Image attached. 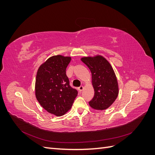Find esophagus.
I'll use <instances>...</instances> for the list:
<instances>
[{"label": "esophagus", "instance_id": "34e87169", "mask_svg": "<svg viewBox=\"0 0 155 155\" xmlns=\"http://www.w3.org/2000/svg\"><path fill=\"white\" fill-rule=\"evenodd\" d=\"M78 89H79V91L81 92V91L83 90V86H80V87H79L78 88Z\"/></svg>", "mask_w": 155, "mask_h": 155}]
</instances>
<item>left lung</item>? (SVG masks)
I'll list each match as a JSON object with an SVG mask.
<instances>
[{
    "label": "left lung",
    "mask_w": 155,
    "mask_h": 155,
    "mask_svg": "<svg viewBox=\"0 0 155 155\" xmlns=\"http://www.w3.org/2000/svg\"><path fill=\"white\" fill-rule=\"evenodd\" d=\"M81 60L92 74L94 96L89 101V105L94 109H107L114 102L119 92L118 80L113 68L101 55L84 57Z\"/></svg>",
    "instance_id": "left-lung-1"
}]
</instances>
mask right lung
<instances>
[{"label": "right lung", "mask_w": 155, "mask_h": 155, "mask_svg": "<svg viewBox=\"0 0 155 155\" xmlns=\"http://www.w3.org/2000/svg\"><path fill=\"white\" fill-rule=\"evenodd\" d=\"M71 57L54 55L42 64L35 79V97L43 108L57 116L64 115L71 108L78 91L69 85L66 68Z\"/></svg>", "instance_id": "right-lung-1"}]
</instances>
